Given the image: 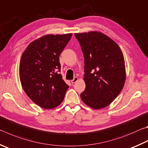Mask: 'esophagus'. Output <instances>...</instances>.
Here are the masks:
<instances>
[{"instance_id": "1", "label": "esophagus", "mask_w": 148, "mask_h": 148, "mask_svg": "<svg viewBox=\"0 0 148 148\" xmlns=\"http://www.w3.org/2000/svg\"><path fill=\"white\" fill-rule=\"evenodd\" d=\"M78 79H79L78 77H75L73 79L71 80V83H75L78 81Z\"/></svg>"}]
</instances>
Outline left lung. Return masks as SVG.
Listing matches in <instances>:
<instances>
[{
    "label": "left lung",
    "instance_id": "8db88e82",
    "mask_svg": "<svg viewBox=\"0 0 148 148\" xmlns=\"http://www.w3.org/2000/svg\"><path fill=\"white\" fill-rule=\"evenodd\" d=\"M85 60V89L80 95L88 107L100 109L111 103L125 81L124 58L119 46L101 32L74 34Z\"/></svg>",
    "mask_w": 148,
    "mask_h": 148
}]
</instances>
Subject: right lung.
Returning a JSON list of instances; mask_svg holds the SVG:
<instances>
[{"label":"right lung","mask_w":148,"mask_h":148,"mask_svg":"<svg viewBox=\"0 0 148 148\" xmlns=\"http://www.w3.org/2000/svg\"><path fill=\"white\" fill-rule=\"evenodd\" d=\"M72 36L66 34L42 36L30 42L21 56V85L28 97L42 108L58 107L69 87L60 74V56Z\"/></svg>","instance_id":"obj_1"}]
</instances>
